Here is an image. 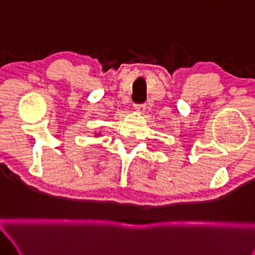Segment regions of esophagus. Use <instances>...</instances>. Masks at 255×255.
Returning a JSON list of instances; mask_svg holds the SVG:
<instances>
[{
    "mask_svg": "<svg viewBox=\"0 0 255 255\" xmlns=\"http://www.w3.org/2000/svg\"><path fill=\"white\" fill-rule=\"evenodd\" d=\"M134 108H135V110L137 112H139V113H143L144 112V110H145V104H135L134 105Z\"/></svg>",
    "mask_w": 255,
    "mask_h": 255,
    "instance_id": "esophagus-1",
    "label": "esophagus"
}]
</instances>
